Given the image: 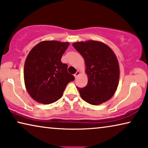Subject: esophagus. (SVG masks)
Returning <instances> with one entry per match:
<instances>
[{
    "mask_svg": "<svg viewBox=\"0 0 148 148\" xmlns=\"http://www.w3.org/2000/svg\"><path fill=\"white\" fill-rule=\"evenodd\" d=\"M80 71H79V70H77V71H76V73H75V74H74V76H75V78H76V77H77V76H79V75H80Z\"/></svg>",
    "mask_w": 148,
    "mask_h": 148,
    "instance_id": "1",
    "label": "esophagus"
}]
</instances>
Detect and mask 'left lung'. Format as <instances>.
Wrapping results in <instances>:
<instances>
[{
	"instance_id": "1",
	"label": "left lung",
	"mask_w": 148,
	"mask_h": 148,
	"mask_svg": "<svg viewBox=\"0 0 148 148\" xmlns=\"http://www.w3.org/2000/svg\"><path fill=\"white\" fill-rule=\"evenodd\" d=\"M73 46L84 59L88 81L78 88L81 98L92 105L106 102L115 93L120 78L116 55L109 46L98 41L74 43Z\"/></svg>"
}]
</instances>
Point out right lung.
I'll use <instances>...</instances> for the list:
<instances>
[{
  "label": "right lung",
  "instance_id": "obj_1",
  "mask_svg": "<svg viewBox=\"0 0 148 148\" xmlns=\"http://www.w3.org/2000/svg\"><path fill=\"white\" fill-rule=\"evenodd\" d=\"M68 42L42 41L28 54L24 67V79L28 93L35 101L49 104L59 100L74 76L68 72V65L61 58Z\"/></svg>",
  "mask_w": 148,
  "mask_h": 148
}]
</instances>
